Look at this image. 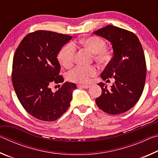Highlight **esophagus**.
Listing matches in <instances>:
<instances>
[{
    "instance_id": "1",
    "label": "esophagus",
    "mask_w": 158,
    "mask_h": 158,
    "mask_svg": "<svg viewBox=\"0 0 158 158\" xmlns=\"http://www.w3.org/2000/svg\"><path fill=\"white\" fill-rule=\"evenodd\" d=\"M78 87H81V88H83V89H89V88H90V85H79Z\"/></svg>"
}]
</instances>
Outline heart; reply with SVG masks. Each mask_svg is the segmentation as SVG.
<instances>
[{
    "label": "heart",
    "instance_id": "obj_1",
    "mask_svg": "<svg viewBox=\"0 0 158 158\" xmlns=\"http://www.w3.org/2000/svg\"><path fill=\"white\" fill-rule=\"evenodd\" d=\"M79 43L87 48L90 52L94 53L95 58L101 63H106L111 58V52L106 49V42L104 40L97 36H90L82 39ZM76 47L74 44L68 43L60 50L58 59L61 65L69 68L73 65L75 57ZM98 69L95 66L78 65L69 72L68 78L69 81L80 84H88L90 77L95 76Z\"/></svg>",
    "mask_w": 158,
    "mask_h": 158
}]
</instances>
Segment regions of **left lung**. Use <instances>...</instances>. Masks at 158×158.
Returning <instances> with one entry per match:
<instances>
[{"mask_svg": "<svg viewBox=\"0 0 158 158\" xmlns=\"http://www.w3.org/2000/svg\"><path fill=\"white\" fill-rule=\"evenodd\" d=\"M93 33L110 42L114 51V56L101 74L102 79H115L110 89L105 83H99L102 94L95 102L107 114L124 113L139 100L145 85L146 64L142 46L132 32L112 25Z\"/></svg>", "mask_w": 158, "mask_h": 158, "instance_id": "left-lung-1", "label": "left lung"}]
</instances>
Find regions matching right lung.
<instances>
[{"instance_id": "right-lung-1", "label": "right lung", "mask_w": 158, "mask_h": 158, "mask_svg": "<svg viewBox=\"0 0 158 158\" xmlns=\"http://www.w3.org/2000/svg\"><path fill=\"white\" fill-rule=\"evenodd\" d=\"M72 37L52 31H37L28 34L16 49L12 63L13 86L25 110L41 121H54L62 116L70 105L73 91L77 89L75 84L66 81L57 91L51 89L52 85L64 81L59 74L57 55Z\"/></svg>"}]
</instances>
